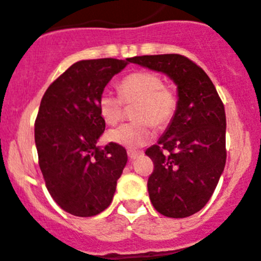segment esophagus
<instances>
[{
  "label": "esophagus",
  "mask_w": 261,
  "mask_h": 261,
  "mask_svg": "<svg viewBox=\"0 0 261 261\" xmlns=\"http://www.w3.org/2000/svg\"><path fill=\"white\" fill-rule=\"evenodd\" d=\"M128 156H130L131 161H134V159H136L138 156H140L141 154H143V151H136V150H128L127 151Z\"/></svg>",
  "instance_id": "1"
}]
</instances>
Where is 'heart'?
I'll return each instance as SVG.
<instances>
[{
  "instance_id": "1",
  "label": "heart",
  "mask_w": 261,
  "mask_h": 261,
  "mask_svg": "<svg viewBox=\"0 0 261 261\" xmlns=\"http://www.w3.org/2000/svg\"><path fill=\"white\" fill-rule=\"evenodd\" d=\"M120 95L125 103H136L134 117L136 122L122 123L111 128L108 138L118 145L136 149L150 143L154 126L168 125L177 110V97L169 88L163 87L161 76L146 71H136L120 83ZM111 90H103L98 98L99 115L107 123H116L122 117L123 102Z\"/></svg>"
}]
</instances>
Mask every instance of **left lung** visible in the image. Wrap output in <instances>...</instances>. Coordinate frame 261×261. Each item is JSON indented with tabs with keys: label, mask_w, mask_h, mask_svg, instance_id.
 Masks as SVG:
<instances>
[{
	"label": "left lung",
	"mask_w": 261,
	"mask_h": 261,
	"mask_svg": "<svg viewBox=\"0 0 261 261\" xmlns=\"http://www.w3.org/2000/svg\"><path fill=\"white\" fill-rule=\"evenodd\" d=\"M167 75L177 87V110L168 127L145 154L151 204L169 218L198 213L212 198L226 166V113L216 87L201 67L181 55L128 58Z\"/></svg>",
	"instance_id": "left-lung-1"
}]
</instances>
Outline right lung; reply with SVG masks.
<instances>
[{
  "label": "right lung",
  "mask_w": 261,
  "mask_h": 261,
  "mask_svg": "<svg viewBox=\"0 0 261 261\" xmlns=\"http://www.w3.org/2000/svg\"><path fill=\"white\" fill-rule=\"evenodd\" d=\"M127 65L128 58L79 61L48 87L40 102L34 128L40 171L53 200L72 216L107 209L127 163L123 146H97L106 128L98 98Z\"/></svg>",
  "instance_id": "obj_1"
}]
</instances>
